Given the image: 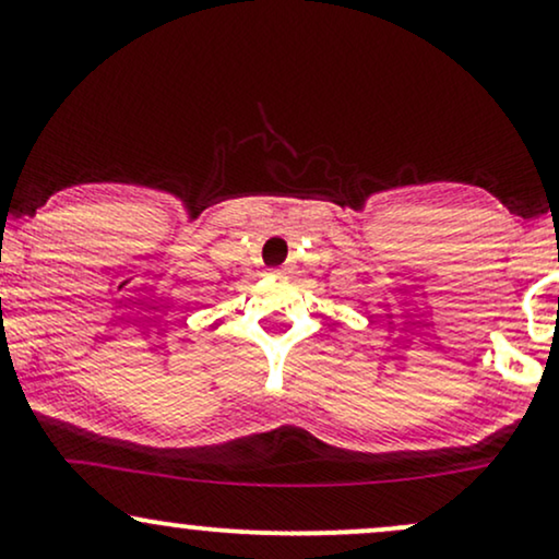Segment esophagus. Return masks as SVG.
Wrapping results in <instances>:
<instances>
[{"instance_id": "obj_1", "label": "esophagus", "mask_w": 559, "mask_h": 559, "mask_svg": "<svg viewBox=\"0 0 559 559\" xmlns=\"http://www.w3.org/2000/svg\"><path fill=\"white\" fill-rule=\"evenodd\" d=\"M286 271V267H281V273H284Z\"/></svg>"}]
</instances>
